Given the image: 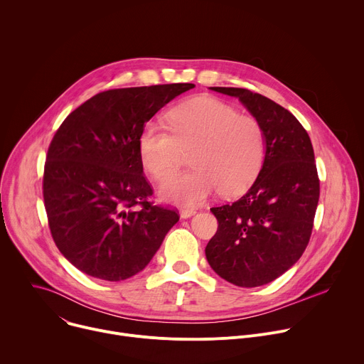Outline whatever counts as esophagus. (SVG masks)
Returning <instances> with one entry per match:
<instances>
[{"label": "esophagus", "instance_id": "esophagus-1", "mask_svg": "<svg viewBox=\"0 0 364 364\" xmlns=\"http://www.w3.org/2000/svg\"><path fill=\"white\" fill-rule=\"evenodd\" d=\"M194 215H196V209H181V212H180V216L183 219H188V218H191Z\"/></svg>", "mask_w": 364, "mask_h": 364}]
</instances>
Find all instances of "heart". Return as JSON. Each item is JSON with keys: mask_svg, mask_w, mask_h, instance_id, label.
I'll use <instances>...</instances> for the list:
<instances>
[{"mask_svg": "<svg viewBox=\"0 0 364 364\" xmlns=\"http://www.w3.org/2000/svg\"><path fill=\"white\" fill-rule=\"evenodd\" d=\"M167 118L170 128L149 122L138 139L142 166L157 180L178 166L184 150L193 149V170L165 178L161 184L166 201L196 205L216 191L236 196L255 181L267 157L261 121L210 96L183 102Z\"/></svg>", "mask_w": 364, "mask_h": 364, "instance_id": "b5f03b06", "label": "heart"}]
</instances>
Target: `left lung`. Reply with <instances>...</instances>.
Wrapping results in <instances>:
<instances>
[{
    "label": "left lung",
    "mask_w": 364,
    "mask_h": 364,
    "mask_svg": "<svg viewBox=\"0 0 364 364\" xmlns=\"http://www.w3.org/2000/svg\"><path fill=\"white\" fill-rule=\"evenodd\" d=\"M237 97L265 128L267 157L239 200L212 207L219 222L205 246L212 269L253 288L285 274L304 253L320 198L314 149L299 121L274 100L242 87H210Z\"/></svg>",
    "instance_id": "1"
}]
</instances>
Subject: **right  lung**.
<instances>
[{
    "instance_id": "add662e5",
    "label": "right lung",
    "mask_w": 364,
    "mask_h": 364,
    "mask_svg": "<svg viewBox=\"0 0 364 364\" xmlns=\"http://www.w3.org/2000/svg\"><path fill=\"white\" fill-rule=\"evenodd\" d=\"M193 83L100 92L75 109L50 142L43 197L51 236L83 274L124 281L141 272L178 222L152 205L138 139L145 124Z\"/></svg>"
}]
</instances>
